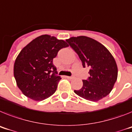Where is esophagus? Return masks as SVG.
I'll return each mask as SVG.
<instances>
[{"instance_id": "esophagus-1", "label": "esophagus", "mask_w": 132, "mask_h": 132, "mask_svg": "<svg viewBox=\"0 0 132 132\" xmlns=\"http://www.w3.org/2000/svg\"><path fill=\"white\" fill-rule=\"evenodd\" d=\"M66 78L68 79H73V77H71V76H66Z\"/></svg>"}]
</instances>
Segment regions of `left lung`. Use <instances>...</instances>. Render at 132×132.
I'll list each match as a JSON object with an SVG mask.
<instances>
[{"label": "left lung", "mask_w": 132, "mask_h": 132, "mask_svg": "<svg viewBox=\"0 0 132 132\" xmlns=\"http://www.w3.org/2000/svg\"><path fill=\"white\" fill-rule=\"evenodd\" d=\"M66 41L77 53L83 67L90 68V77L83 80L81 89L74 92L92 101L109 95L118 78V67L111 53L98 41L85 36L71 37Z\"/></svg>", "instance_id": "obj_1"}]
</instances>
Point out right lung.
Listing matches in <instances>:
<instances>
[{
  "instance_id": "1",
  "label": "right lung",
  "mask_w": 132,
  "mask_h": 132,
  "mask_svg": "<svg viewBox=\"0 0 132 132\" xmlns=\"http://www.w3.org/2000/svg\"><path fill=\"white\" fill-rule=\"evenodd\" d=\"M68 44L48 35L33 39L19 53L14 65L16 85L25 96L42 101L52 95L61 78L53 60Z\"/></svg>"
}]
</instances>
